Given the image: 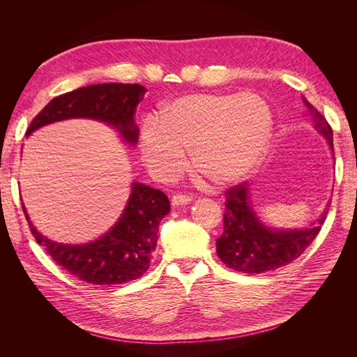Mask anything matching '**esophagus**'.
Returning <instances> with one entry per match:
<instances>
[{
  "label": "esophagus",
  "instance_id": "esophagus-1",
  "mask_svg": "<svg viewBox=\"0 0 357 357\" xmlns=\"http://www.w3.org/2000/svg\"><path fill=\"white\" fill-rule=\"evenodd\" d=\"M192 201L190 197H186V195H174L171 199V204L174 205V207H177V205H186Z\"/></svg>",
  "mask_w": 357,
  "mask_h": 357
}]
</instances>
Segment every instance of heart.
Here are the masks:
<instances>
[{
    "label": "heart",
    "instance_id": "obj_1",
    "mask_svg": "<svg viewBox=\"0 0 357 357\" xmlns=\"http://www.w3.org/2000/svg\"><path fill=\"white\" fill-rule=\"evenodd\" d=\"M273 114L261 96L189 93L168 102L159 121L150 119L139 134L149 169L162 180L176 178L190 165L214 185H231L250 172L269 146Z\"/></svg>",
    "mask_w": 357,
    "mask_h": 357
}]
</instances>
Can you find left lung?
I'll return each instance as SVG.
<instances>
[{
	"instance_id": "1",
	"label": "left lung",
	"mask_w": 357,
	"mask_h": 357,
	"mask_svg": "<svg viewBox=\"0 0 357 357\" xmlns=\"http://www.w3.org/2000/svg\"><path fill=\"white\" fill-rule=\"evenodd\" d=\"M302 101L307 105L316 131L326 138L333 150L332 128L323 114L317 112L304 96ZM328 211L311 223L308 228L299 229H275L266 226L256 211L250 199V189L241 183L226 190L223 234L215 240V250L220 261L235 271L245 274H261L282 268L295 261L305 248L314 241L325 223Z\"/></svg>"
}]
</instances>
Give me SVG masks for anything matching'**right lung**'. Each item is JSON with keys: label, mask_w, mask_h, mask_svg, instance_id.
<instances>
[{"label": "right lung", "mask_w": 357, "mask_h": 357, "mask_svg": "<svg viewBox=\"0 0 357 357\" xmlns=\"http://www.w3.org/2000/svg\"><path fill=\"white\" fill-rule=\"evenodd\" d=\"M146 92L142 84L102 83L59 95L32 119L26 135L53 122L93 119L117 129L128 144L135 146L139 131L134 116ZM22 208L36 241L58 265L82 282L113 286L131 282L147 271L158 243L159 223L171 205L162 190L134 181L114 226L98 240L84 244H62L46 238L29 220L24 204Z\"/></svg>", "instance_id": "add662e5"}]
</instances>
